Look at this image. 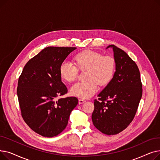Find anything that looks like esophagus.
<instances>
[{
	"mask_svg": "<svg viewBox=\"0 0 160 160\" xmlns=\"http://www.w3.org/2000/svg\"><path fill=\"white\" fill-rule=\"evenodd\" d=\"M85 102H86V100H84V99L80 98V99L78 100V102H79V104H83V103H84Z\"/></svg>",
	"mask_w": 160,
	"mask_h": 160,
	"instance_id": "34e87169",
	"label": "esophagus"
}]
</instances>
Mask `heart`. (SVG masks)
Returning <instances> with one entry per match:
<instances>
[{
    "instance_id": "1",
    "label": "heart",
    "mask_w": 160,
    "mask_h": 160,
    "mask_svg": "<svg viewBox=\"0 0 160 160\" xmlns=\"http://www.w3.org/2000/svg\"><path fill=\"white\" fill-rule=\"evenodd\" d=\"M78 68L86 72L85 82H79L71 89L72 95L88 98L94 95L98 89V83L105 86L113 77L115 71V61L111 56H102L92 50H83L74 57ZM77 67L68 62H63L60 67V74L62 79L72 82L77 79Z\"/></svg>"
}]
</instances>
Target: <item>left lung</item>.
I'll list each match as a JSON object with an SVG mask.
<instances>
[{"mask_svg": "<svg viewBox=\"0 0 160 160\" xmlns=\"http://www.w3.org/2000/svg\"><path fill=\"white\" fill-rule=\"evenodd\" d=\"M115 61L112 80L94 100L91 119L95 127L106 135L124 130L133 121L142 97L138 67L124 50L110 45Z\"/></svg>", "mask_w": 160, "mask_h": 160, "instance_id": "1", "label": "left lung"}]
</instances>
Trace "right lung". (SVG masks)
I'll return each mask as SVG.
<instances>
[{"mask_svg": "<svg viewBox=\"0 0 160 160\" xmlns=\"http://www.w3.org/2000/svg\"><path fill=\"white\" fill-rule=\"evenodd\" d=\"M76 48H45L27 63L19 78L17 93L21 115L33 131L43 137L60 134L78 104L77 97L58 98L67 93L60 67Z\"/></svg>", "mask_w": 160, "mask_h": 160, "instance_id": "right-lung-1", "label": "right lung"}]
</instances>
